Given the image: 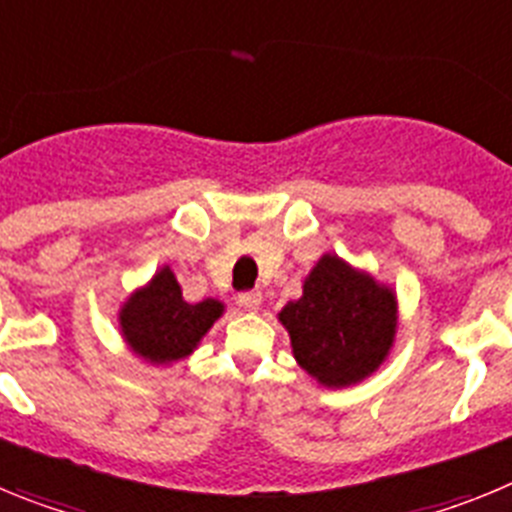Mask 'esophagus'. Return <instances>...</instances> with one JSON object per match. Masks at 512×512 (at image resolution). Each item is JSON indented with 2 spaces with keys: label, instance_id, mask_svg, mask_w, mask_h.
<instances>
[{
  "label": "esophagus",
  "instance_id": "esophagus-1",
  "mask_svg": "<svg viewBox=\"0 0 512 512\" xmlns=\"http://www.w3.org/2000/svg\"><path fill=\"white\" fill-rule=\"evenodd\" d=\"M238 305H241L243 310H248V312H256V310H259V305H261V292H256V289L241 292V295H238Z\"/></svg>",
  "mask_w": 512,
  "mask_h": 512
}]
</instances>
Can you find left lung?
I'll return each mask as SVG.
<instances>
[{"mask_svg": "<svg viewBox=\"0 0 512 512\" xmlns=\"http://www.w3.org/2000/svg\"><path fill=\"white\" fill-rule=\"evenodd\" d=\"M279 320L302 369L328 387H346L384 361L395 338L397 302L392 289L328 253L310 271L300 300L289 302Z\"/></svg>", "mask_w": 512, "mask_h": 512, "instance_id": "8db88e82", "label": "left lung"}]
</instances>
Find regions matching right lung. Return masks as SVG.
<instances>
[{
  "mask_svg": "<svg viewBox=\"0 0 512 512\" xmlns=\"http://www.w3.org/2000/svg\"><path fill=\"white\" fill-rule=\"evenodd\" d=\"M223 315L217 300L184 302L171 269H161L146 289L135 292L120 312L122 336L143 359L166 364L192 354L210 325Z\"/></svg>",
  "mask_w": 512,
  "mask_h": 512,
  "instance_id": "1",
  "label": "right lung"
}]
</instances>
